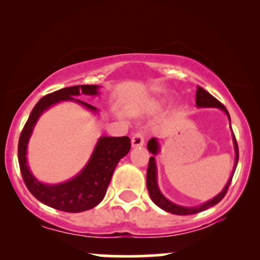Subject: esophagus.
Segmentation results:
<instances>
[{
  "label": "esophagus",
  "mask_w": 260,
  "mask_h": 260,
  "mask_svg": "<svg viewBox=\"0 0 260 260\" xmlns=\"http://www.w3.org/2000/svg\"><path fill=\"white\" fill-rule=\"evenodd\" d=\"M144 144V135L141 131H137L136 134H134L133 138H131V145L133 148H138V147H143Z\"/></svg>",
  "instance_id": "34e87169"
}]
</instances>
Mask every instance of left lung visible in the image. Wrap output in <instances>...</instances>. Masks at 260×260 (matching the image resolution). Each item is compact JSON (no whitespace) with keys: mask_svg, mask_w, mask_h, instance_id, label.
Returning <instances> with one entry per match:
<instances>
[{"mask_svg":"<svg viewBox=\"0 0 260 260\" xmlns=\"http://www.w3.org/2000/svg\"><path fill=\"white\" fill-rule=\"evenodd\" d=\"M198 108H216L220 109L221 111H223L227 115V118L230 120V125H231V117L230 113L227 111V109L223 106L221 103H220L218 99H215L211 93H208L205 88H202L201 86H198L197 90V102H195ZM232 130V127H231ZM232 140H233V145H234V151H236V159H234V167H233V173L231 177L227 181L226 186L223 187V189L220 191V193L214 197L211 200L204 202L200 206H194V207H186V206H180L176 205L168 200L165 195L161 193L159 190L158 184H157V167H156V159L155 156L158 154L159 151V143L157 141V138L152 137L149 140L148 142V150L151 152L152 156L149 158V166H148V172H147V188L149 191V195H150V199L154 201V204L156 206H158L159 208H162L163 211L172 213V214H176V215H189V214H195V213L206 211L209 207H213L216 204H219L220 201L222 200V198L225 197L227 193V189H229L231 181H232V177L234 175V172H236L237 165H238V159H239V151H238V144L236 141V136H234L233 131H232Z\"/></svg>","mask_w":260,"mask_h":260,"instance_id":"obj_1","label":"left lung"}]
</instances>
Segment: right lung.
<instances>
[{
	"label": "right lung",
	"instance_id": "obj_1",
	"mask_svg": "<svg viewBox=\"0 0 260 260\" xmlns=\"http://www.w3.org/2000/svg\"><path fill=\"white\" fill-rule=\"evenodd\" d=\"M99 85H77L65 87L42 97L31 110L19 140V165L28 190L42 204L58 211L79 213L97 206L106 194L112 174L119 159L130 151V138L102 136L93 149L90 159L80 173L71 180L58 184L44 183L31 174L27 162L28 142L40 116L51 106L61 102H74L88 111L98 113V109L74 98L80 94L98 95Z\"/></svg>",
	"mask_w": 260,
	"mask_h": 260
}]
</instances>
